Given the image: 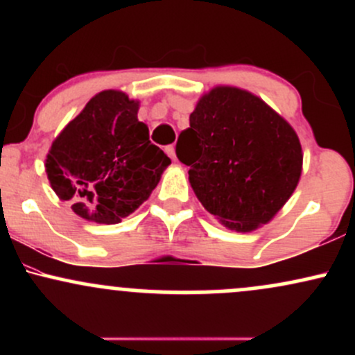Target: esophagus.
<instances>
[{
	"label": "esophagus",
	"mask_w": 355,
	"mask_h": 355,
	"mask_svg": "<svg viewBox=\"0 0 355 355\" xmlns=\"http://www.w3.org/2000/svg\"><path fill=\"white\" fill-rule=\"evenodd\" d=\"M165 152H166V155H168L170 158H172V160H177V155H175V146H173V145L166 146Z\"/></svg>",
	"instance_id": "obj_1"
}]
</instances>
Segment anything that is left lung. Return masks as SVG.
Returning a JSON list of instances; mask_svg holds the SVG:
<instances>
[{"label":"left lung","instance_id":"1","mask_svg":"<svg viewBox=\"0 0 355 355\" xmlns=\"http://www.w3.org/2000/svg\"><path fill=\"white\" fill-rule=\"evenodd\" d=\"M178 140L177 157L190 166L195 195L230 230L252 232L270 222L302 173L294 128L245 89L205 93Z\"/></svg>","mask_w":355,"mask_h":355}]
</instances>
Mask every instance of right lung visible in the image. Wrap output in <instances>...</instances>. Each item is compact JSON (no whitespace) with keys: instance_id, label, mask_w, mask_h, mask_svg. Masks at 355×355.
I'll list each match as a JSON object with an SVG mask.
<instances>
[{"instance_id":"add662e5","label":"right lung","mask_w":355,"mask_h":355,"mask_svg":"<svg viewBox=\"0 0 355 355\" xmlns=\"http://www.w3.org/2000/svg\"><path fill=\"white\" fill-rule=\"evenodd\" d=\"M138 101L105 89L63 128L46 155V175L81 218L118 223L150 197L172 162L138 121Z\"/></svg>"}]
</instances>
